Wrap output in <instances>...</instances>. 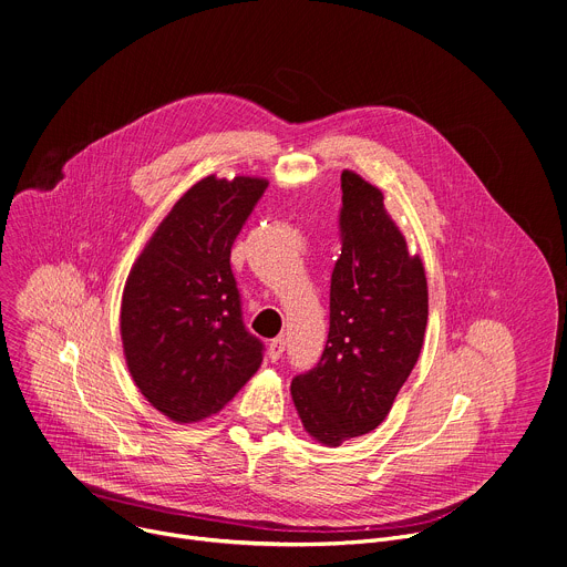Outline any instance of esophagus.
<instances>
[{"label":"esophagus","instance_id":"1","mask_svg":"<svg viewBox=\"0 0 567 567\" xmlns=\"http://www.w3.org/2000/svg\"><path fill=\"white\" fill-rule=\"evenodd\" d=\"M282 352H285V339H274L269 343V359L278 361L282 357Z\"/></svg>","mask_w":567,"mask_h":567}]
</instances>
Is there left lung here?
<instances>
[{"label": "left lung", "instance_id": "left-lung-1", "mask_svg": "<svg viewBox=\"0 0 567 567\" xmlns=\"http://www.w3.org/2000/svg\"><path fill=\"white\" fill-rule=\"evenodd\" d=\"M341 190L328 343L320 361L291 381L305 431L326 446L385 420L420 359L429 320L424 265L409 254L381 190L352 171H343Z\"/></svg>", "mask_w": 567, "mask_h": 567}]
</instances>
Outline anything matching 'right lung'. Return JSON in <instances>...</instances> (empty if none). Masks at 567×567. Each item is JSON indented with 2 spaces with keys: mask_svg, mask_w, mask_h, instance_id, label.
Instances as JSON below:
<instances>
[{
  "mask_svg": "<svg viewBox=\"0 0 567 567\" xmlns=\"http://www.w3.org/2000/svg\"><path fill=\"white\" fill-rule=\"evenodd\" d=\"M269 182H197L158 224L121 302V339L134 383L156 411L202 422L262 363V341L241 320L230 247Z\"/></svg>",
  "mask_w": 567,
  "mask_h": 567,
  "instance_id": "1",
  "label": "right lung"
}]
</instances>
